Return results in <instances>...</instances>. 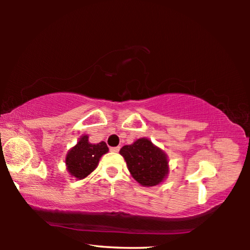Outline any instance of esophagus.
Wrapping results in <instances>:
<instances>
[{
    "mask_svg": "<svg viewBox=\"0 0 250 250\" xmlns=\"http://www.w3.org/2000/svg\"><path fill=\"white\" fill-rule=\"evenodd\" d=\"M120 150V146H113V147H110V151L111 152H119Z\"/></svg>",
    "mask_w": 250,
    "mask_h": 250,
    "instance_id": "1",
    "label": "esophagus"
}]
</instances>
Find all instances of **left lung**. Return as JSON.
Masks as SVG:
<instances>
[{"label":"left lung","instance_id":"obj_1","mask_svg":"<svg viewBox=\"0 0 250 250\" xmlns=\"http://www.w3.org/2000/svg\"><path fill=\"white\" fill-rule=\"evenodd\" d=\"M120 154L125 160L130 174L142 186L161 184L170 172L167 154L147 138L122 146Z\"/></svg>","mask_w":250,"mask_h":250}]
</instances>
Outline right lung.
Returning <instances> with one entry per match:
<instances>
[{
    "mask_svg": "<svg viewBox=\"0 0 250 250\" xmlns=\"http://www.w3.org/2000/svg\"><path fill=\"white\" fill-rule=\"evenodd\" d=\"M88 135L83 134L78 142L68 150L65 158L66 170L76 180H83L98 167L101 156L109 151L105 142L90 143Z\"/></svg>",
    "mask_w": 250,
    "mask_h": 250,
    "instance_id": "1",
    "label": "right lung"
}]
</instances>
